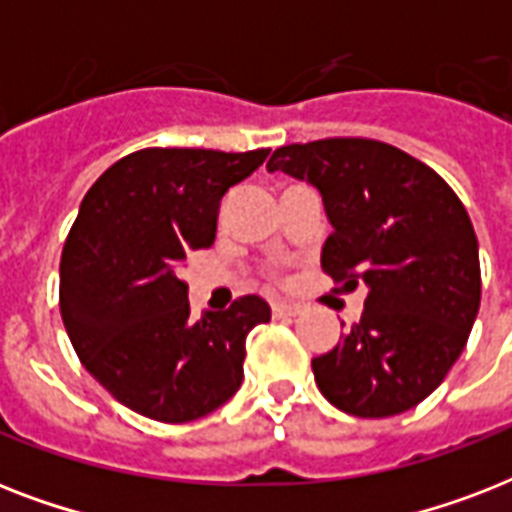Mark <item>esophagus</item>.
<instances>
[{
	"label": "esophagus",
	"mask_w": 512,
	"mask_h": 512,
	"mask_svg": "<svg viewBox=\"0 0 512 512\" xmlns=\"http://www.w3.org/2000/svg\"><path fill=\"white\" fill-rule=\"evenodd\" d=\"M300 308L297 305H287V303H273V319H292L297 316Z\"/></svg>",
	"instance_id": "obj_1"
}]
</instances>
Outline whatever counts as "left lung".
I'll return each instance as SVG.
<instances>
[{"label":"left lung","instance_id":"8db88e82","mask_svg":"<svg viewBox=\"0 0 512 512\" xmlns=\"http://www.w3.org/2000/svg\"><path fill=\"white\" fill-rule=\"evenodd\" d=\"M321 193L332 233L321 268L356 289L361 321L311 361L329 404L356 417L412 409L444 382L481 305L478 239L457 193L428 164L366 138L273 151L268 172Z\"/></svg>","mask_w":512,"mask_h":512}]
</instances>
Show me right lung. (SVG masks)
<instances>
[{
	"label": "right lung",
	"instance_id": "right-lung-1",
	"mask_svg": "<svg viewBox=\"0 0 512 512\" xmlns=\"http://www.w3.org/2000/svg\"><path fill=\"white\" fill-rule=\"evenodd\" d=\"M268 151L143 148L82 199L60 257V316L84 369L132 412L191 422L244 380L247 335L271 321L263 297L191 316L185 257L212 247L220 201Z\"/></svg>",
	"mask_w": 512,
	"mask_h": 512
}]
</instances>
